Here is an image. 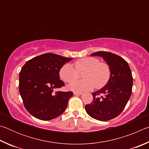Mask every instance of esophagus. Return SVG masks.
Listing matches in <instances>:
<instances>
[{
    "mask_svg": "<svg viewBox=\"0 0 149 149\" xmlns=\"http://www.w3.org/2000/svg\"><path fill=\"white\" fill-rule=\"evenodd\" d=\"M74 94L75 95H81L83 94L82 92H74Z\"/></svg>",
    "mask_w": 149,
    "mask_h": 149,
    "instance_id": "1",
    "label": "esophagus"
}]
</instances>
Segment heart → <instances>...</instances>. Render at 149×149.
Wrapping results in <instances>:
<instances>
[{"label":"heart","instance_id":"heart-1","mask_svg":"<svg viewBox=\"0 0 149 149\" xmlns=\"http://www.w3.org/2000/svg\"><path fill=\"white\" fill-rule=\"evenodd\" d=\"M74 67L66 63L60 68L59 75L64 82L70 83L79 77V72L85 71L84 80H77L71 83L68 89L74 91H84L94 88H101L107 84L110 77L109 65L100 62L97 58L86 57L74 62Z\"/></svg>","mask_w":149,"mask_h":149}]
</instances>
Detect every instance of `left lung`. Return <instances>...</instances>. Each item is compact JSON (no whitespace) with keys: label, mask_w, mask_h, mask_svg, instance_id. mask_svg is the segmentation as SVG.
I'll return each mask as SVG.
<instances>
[{"label":"left lung","mask_w":149,"mask_h":149,"mask_svg":"<svg viewBox=\"0 0 149 149\" xmlns=\"http://www.w3.org/2000/svg\"><path fill=\"white\" fill-rule=\"evenodd\" d=\"M91 56L104 59L110 67V77L104 87L92 93L93 100L85 106V110L94 119L108 121L120 115L130 99L133 86L132 71L123 58L112 52L99 51Z\"/></svg>","instance_id":"left-lung-1"}]
</instances>
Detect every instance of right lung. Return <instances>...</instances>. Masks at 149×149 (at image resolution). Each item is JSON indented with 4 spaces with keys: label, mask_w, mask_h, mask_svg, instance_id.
<instances>
[{
    "label": "right lung",
    "mask_w": 149,
    "mask_h": 149,
    "mask_svg": "<svg viewBox=\"0 0 149 149\" xmlns=\"http://www.w3.org/2000/svg\"><path fill=\"white\" fill-rule=\"evenodd\" d=\"M73 58L46 53L33 58L22 68L19 75V91L26 110L33 116L50 120L61 115L73 96L72 91L54 89L64 86L60 79V68Z\"/></svg>",
    "instance_id": "1"
}]
</instances>
